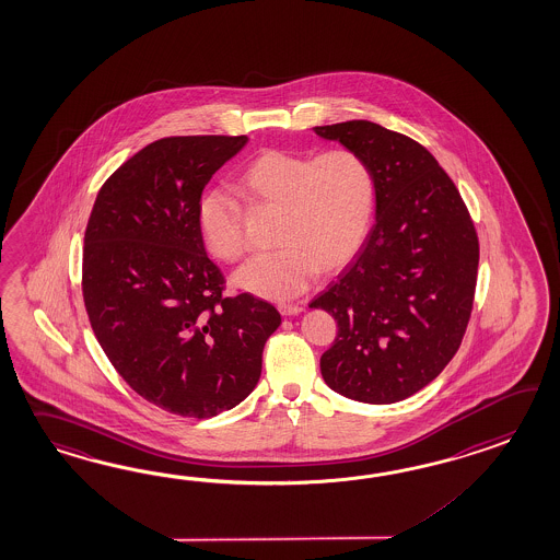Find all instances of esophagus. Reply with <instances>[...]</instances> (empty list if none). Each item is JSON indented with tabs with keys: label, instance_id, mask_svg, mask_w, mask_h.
<instances>
[{
	"label": "esophagus",
	"instance_id": "1",
	"mask_svg": "<svg viewBox=\"0 0 560 560\" xmlns=\"http://www.w3.org/2000/svg\"><path fill=\"white\" fill-rule=\"evenodd\" d=\"M278 311L282 316H296V314L302 313V306H299V304H280Z\"/></svg>",
	"mask_w": 560,
	"mask_h": 560
}]
</instances>
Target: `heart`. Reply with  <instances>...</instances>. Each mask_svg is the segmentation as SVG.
I'll return each instance as SVG.
<instances>
[{"label": "heart", "mask_w": 560, "mask_h": 560, "mask_svg": "<svg viewBox=\"0 0 560 560\" xmlns=\"http://www.w3.org/2000/svg\"><path fill=\"white\" fill-rule=\"evenodd\" d=\"M252 201L280 209L272 254L246 261L234 284L252 296L287 302L304 294L320 272H337L361 252L371 230L377 185L369 161L352 149L320 155L266 149L240 173ZM203 244L213 258L240 260L246 252L242 206L213 189L197 209Z\"/></svg>", "instance_id": "1"}]
</instances>
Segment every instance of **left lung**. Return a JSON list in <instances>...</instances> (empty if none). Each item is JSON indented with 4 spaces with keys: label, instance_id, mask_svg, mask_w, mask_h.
Returning a JSON list of instances; mask_svg holds the SVG:
<instances>
[{
    "label": "left lung",
    "instance_id": "obj_1",
    "mask_svg": "<svg viewBox=\"0 0 560 560\" xmlns=\"http://www.w3.org/2000/svg\"><path fill=\"white\" fill-rule=\"evenodd\" d=\"M369 161L375 225L311 302L335 316L326 385L361 404L404 401L454 359L468 326L480 246L466 203L425 147L371 120L314 127Z\"/></svg>",
    "mask_w": 560,
    "mask_h": 560
}]
</instances>
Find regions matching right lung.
<instances>
[{
  "mask_svg": "<svg viewBox=\"0 0 560 560\" xmlns=\"http://www.w3.org/2000/svg\"><path fill=\"white\" fill-rule=\"evenodd\" d=\"M247 137H167L101 187L84 234L82 294L108 361L130 389L175 416L208 419L258 385L280 313L223 296L197 209L203 187Z\"/></svg>",
  "mask_w": 560,
  "mask_h": 560,
  "instance_id": "obj_1",
  "label": "right lung"
}]
</instances>
